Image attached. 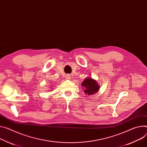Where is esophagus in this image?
<instances>
[{
  "mask_svg": "<svg viewBox=\"0 0 147 147\" xmlns=\"http://www.w3.org/2000/svg\"><path fill=\"white\" fill-rule=\"evenodd\" d=\"M70 78V75H69V74L66 75V78L67 79H69Z\"/></svg>",
  "mask_w": 147,
  "mask_h": 147,
  "instance_id": "1",
  "label": "esophagus"
}]
</instances>
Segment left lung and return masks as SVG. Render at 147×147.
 Listing matches in <instances>:
<instances>
[{
    "label": "left lung",
    "instance_id": "1",
    "mask_svg": "<svg viewBox=\"0 0 147 147\" xmlns=\"http://www.w3.org/2000/svg\"><path fill=\"white\" fill-rule=\"evenodd\" d=\"M82 85L83 87V88L84 89V93L88 96L95 94L100 88V86L97 82L91 77L85 78Z\"/></svg>",
    "mask_w": 147,
    "mask_h": 147
}]
</instances>
